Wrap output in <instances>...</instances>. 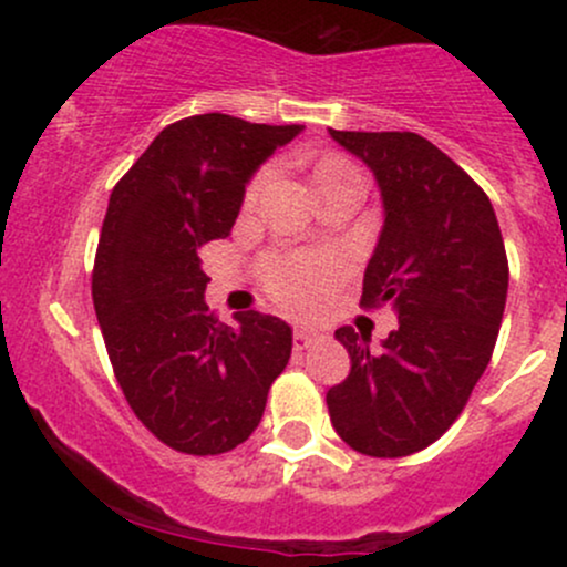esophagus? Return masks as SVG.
Here are the masks:
<instances>
[{"label":"esophagus","mask_w":567,"mask_h":567,"mask_svg":"<svg viewBox=\"0 0 567 567\" xmlns=\"http://www.w3.org/2000/svg\"><path fill=\"white\" fill-rule=\"evenodd\" d=\"M317 338H320V333H317V330H311V328H298L296 333H292V347H296L298 351H303V349H309L311 343L317 341Z\"/></svg>","instance_id":"obj_1"}]
</instances>
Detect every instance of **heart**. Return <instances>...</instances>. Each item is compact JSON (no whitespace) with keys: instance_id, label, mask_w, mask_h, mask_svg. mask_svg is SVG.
Masks as SVG:
<instances>
[{"instance_id":"obj_1","label":"heart","mask_w":567,"mask_h":567,"mask_svg":"<svg viewBox=\"0 0 567 567\" xmlns=\"http://www.w3.org/2000/svg\"><path fill=\"white\" fill-rule=\"evenodd\" d=\"M347 175H360V171L347 157L328 154L315 165L311 181H315V188H320L328 181L347 178ZM266 181H269V171L252 175L250 184L245 186V207L256 205ZM338 275H341V264L328 252H271L261 264L264 288L279 306L290 311L317 309L333 288Z\"/></svg>"}]
</instances>
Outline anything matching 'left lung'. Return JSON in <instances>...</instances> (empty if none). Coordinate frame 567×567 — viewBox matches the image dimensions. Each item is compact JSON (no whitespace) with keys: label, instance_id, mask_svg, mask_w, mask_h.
<instances>
[{"label":"left lung","instance_id":"left-lung-1","mask_svg":"<svg viewBox=\"0 0 567 567\" xmlns=\"http://www.w3.org/2000/svg\"><path fill=\"white\" fill-rule=\"evenodd\" d=\"M330 135L373 171L386 210L360 303H389L400 320L381 349L351 324L336 330L351 373L328 392L330 421L351 451L402 458L470 402L496 347L509 261L487 194L434 143L408 130Z\"/></svg>","mask_w":567,"mask_h":567}]
</instances>
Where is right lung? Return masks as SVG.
I'll list each match as a JSON object with an SVG mask.
<instances>
[{"mask_svg": "<svg viewBox=\"0 0 567 567\" xmlns=\"http://www.w3.org/2000/svg\"><path fill=\"white\" fill-rule=\"evenodd\" d=\"M301 125L199 114L167 125L109 199L93 303L127 405L186 455L229 453L256 432L290 360L292 330L261 311L207 309L202 247L226 239L245 184Z\"/></svg>", "mask_w": 567, "mask_h": 567, "instance_id": "obj_1", "label": "right lung"}]
</instances>
